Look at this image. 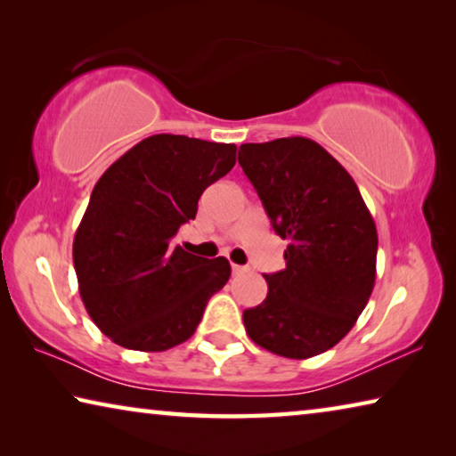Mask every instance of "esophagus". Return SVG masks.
Wrapping results in <instances>:
<instances>
[{"mask_svg":"<svg viewBox=\"0 0 456 456\" xmlns=\"http://www.w3.org/2000/svg\"><path fill=\"white\" fill-rule=\"evenodd\" d=\"M231 272H233L235 275H239V273H243V272H245V267H243V265H237V264H233V265H231Z\"/></svg>","mask_w":456,"mask_h":456,"instance_id":"esophagus-1","label":"esophagus"}]
</instances>
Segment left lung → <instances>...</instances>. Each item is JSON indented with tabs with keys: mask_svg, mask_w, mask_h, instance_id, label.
<instances>
[{
	"mask_svg": "<svg viewBox=\"0 0 456 456\" xmlns=\"http://www.w3.org/2000/svg\"><path fill=\"white\" fill-rule=\"evenodd\" d=\"M239 165L289 241L285 269L264 275L267 297L243 312L247 334L277 356H318L354 328L374 289L372 215L348 171L310 138L241 144Z\"/></svg>",
	"mask_w": 456,
	"mask_h": 456,
	"instance_id": "8db88e82",
	"label": "left lung"
}]
</instances>
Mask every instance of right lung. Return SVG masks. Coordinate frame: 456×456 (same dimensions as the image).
Wrapping results in <instances>:
<instances>
[{"mask_svg":"<svg viewBox=\"0 0 456 456\" xmlns=\"http://www.w3.org/2000/svg\"><path fill=\"white\" fill-rule=\"evenodd\" d=\"M235 152V144L154 134L98 179L72 256L84 307L114 344L141 352L183 344L229 281L225 257L192 256L173 237L195 219L203 191L233 168Z\"/></svg>","mask_w":456,"mask_h":456,"instance_id":"right-lung-1","label":"right lung"}]
</instances>
